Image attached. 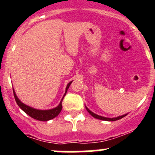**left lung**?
<instances>
[{
	"instance_id": "8db88e82",
	"label": "left lung",
	"mask_w": 155,
	"mask_h": 155,
	"mask_svg": "<svg viewBox=\"0 0 155 155\" xmlns=\"http://www.w3.org/2000/svg\"><path fill=\"white\" fill-rule=\"evenodd\" d=\"M86 109H87V111L88 112V113H90V114L91 115V116L94 117V118H96V119H98V120H105V121H116V120H120V119L124 118V116H127V114H125V115H123V116H118V117H115V118H107V117H103V116H98V115L95 114V113H92L91 110H89V109H87V107L85 106Z\"/></svg>"
}]
</instances>
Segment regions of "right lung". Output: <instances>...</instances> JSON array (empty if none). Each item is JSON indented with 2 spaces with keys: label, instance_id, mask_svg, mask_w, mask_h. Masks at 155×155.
I'll use <instances>...</instances> for the list:
<instances>
[{
  "label": "right lung",
  "instance_id": "right-lung-1",
  "mask_svg": "<svg viewBox=\"0 0 155 155\" xmlns=\"http://www.w3.org/2000/svg\"><path fill=\"white\" fill-rule=\"evenodd\" d=\"M71 83H72V81L69 82L68 84V85H67L65 94H64V97H63V98L61 99V102H60L58 106H57V107L54 108V109H49V110H39V109H34V108H31L30 107V106H28V105L22 103V102L18 99V98L17 95H16L15 92V90L13 89L14 97H15V99L16 102H17L18 105L19 107L21 108L27 115L31 116V118H33L37 120H39V121H48V120L55 118L56 116H58L59 113L61 112V110H62V101L63 99H64V96L66 95V93L68 91V89L69 88Z\"/></svg>",
  "mask_w": 155,
  "mask_h": 155
}]
</instances>
